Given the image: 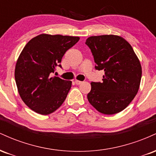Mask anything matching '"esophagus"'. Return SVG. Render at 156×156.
<instances>
[{"label":"esophagus","mask_w":156,"mask_h":156,"mask_svg":"<svg viewBox=\"0 0 156 156\" xmlns=\"http://www.w3.org/2000/svg\"><path fill=\"white\" fill-rule=\"evenodd\" d=\"M75 83H76V84H77V85H80V84L82 83V81H80V80H75Z\"/></svg>","instance_id":"esophagus-1"}]
</instances>
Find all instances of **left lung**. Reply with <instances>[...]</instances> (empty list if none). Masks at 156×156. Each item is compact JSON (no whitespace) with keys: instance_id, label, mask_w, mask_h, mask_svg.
Here are the masks:
<instances>
[{"instance_id":"left-lung-1","label":"left lung","mask_w":156,"mask_h":156,"mask_svg":"<svg viewBox=\"0 0 156 156\" xmlns=\"http://www.w3.org/2000/svg\"><path fill=\"white\" fill-rule=\"evenodd\" d=\"M98 70H104L103 82H92L87 94L90 104L104 114H117L136 95L141 78V66L133 48L117 35L93 36L86 41Z\"/></svg>"}]
</instances>
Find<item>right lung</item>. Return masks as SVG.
I'll use <instances>...</instances> for the list:
<instances>
[{
  "label": "right lung",
  "instance_id": "add662e5",
  "mask_svg": "<svg viewBox=\"0 0 156 156\" xmlns=\"http://www.w3.org/2000/svg\"><path fill=\"white\" fill-rule=\"evenodd\" d=\"M78 37L42 34L26 44L17 61L15 78L21 99L31 110L48 115L57 110L67 98L71 80L51 77L67 50Z\"/></svg>",
  "mask_w": 156,
  "mask_h": 156
}]
</instances>
